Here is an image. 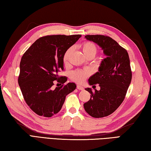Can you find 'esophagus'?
Segmentation results:
<instances>
[{
    "instance_id": "obj_1",
    "label": "esophagus",
    "mask_w": 151,
    "mask_h": 151,
    "mask_svg": "<svg viewBox=\"0 0 151 151\" xmlns=\"http://www.w3.org/2000/svg\"><path fill=\"white\" fill-rule=\"evenodd\" d=\"M76 88H77L78 90H84V88L83 87V86H79V85H78L77 86H76Z\"/></svg>"
}]
</instances>
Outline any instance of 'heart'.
Listing matches in <instances>:
<instances>
[{
    "label": "heart",
    "mask_w": 151,
    "mask_h": 151,
    "mask_svg": "<svg viewBox=\"0 0 151 151\" xmlns=\"http://www.w3.org/2000/svg\"><path fill=\"white\" fill-rule=\"evenodd\" d=\"M81 49L83 53L86 57L89 56H93L95 57L96 54L97 52V47L95 44L91 41H86L81 45ZM73 50V47H69L67 49L65 52H64L63 56V62L64 63H67L68 62L70 54H71ZM90 75V70L88 69H77L74 70L70 73V78L73 81L82 84L84 82L86 78Z\"/></svg>",
    "instance_id": "heart-1"
}]
</instances>
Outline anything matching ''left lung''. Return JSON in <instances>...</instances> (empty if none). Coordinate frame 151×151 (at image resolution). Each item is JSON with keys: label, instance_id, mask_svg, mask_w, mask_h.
<instances>
[{"label": "left lung", "instance_id": "8db88e82", "mask_svg": "<svg viewBox=\"0 0 151 151\" xmlns=\"http://www.w3.org/2000/svg\"><path fill=\"white\" fill-rule=\"evenodd\" d=\"M103 50L106 58L101 62L99 71L89 78L90 85L99 84L101 89H85L90 99L84 104L86 111L95 118L106 117L117 110L124 101L132 80V70L127 50L111 37L103 35H87Z\"/></svg>", "mask_w": 151, "mask_h": 151}]
</instances>
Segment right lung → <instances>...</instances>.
<instances>
[{
  "label": "right lung",
  "mask_w": 151,
  "mask_h": 151,
  "mask_svg": "<svg viewBox=\"0 0 151 151\" xmlns=\"http://www.w3.org/2000/svg\"><path fill=\"white\" fill-rule=\"evenodd\" d=\"M81 35H52L37 40L21 58L18 83L25 102L40 116L50 117L60 111L65 97L76 89L66 76H59L63 70L65 50L78 40ZM54 80L63 84L52 88Z\"/></svg>",
  "instance_id": "add662e5"
}]
</instances>
